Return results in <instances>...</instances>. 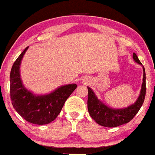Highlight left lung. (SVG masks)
<instances>
[{"label": "left lung", "instance_id": "left-lung-1", "mask_svg": "<svg viewBox=\"0 0 155 155\" xmlns=\"http://www.w3.org/2000/svg\"><path fill=\"white\" fill-rule=\"evenodd\" d=\"M133 59L136 63L141 64L138 56L133 53ZM144 76L141 93L135 103L123 109H113L106 106L97 99L92 89L88 87V111L90 116L99 125L108 128H114L129 122L140 110L144 101L146 94L145 70L143 66Z\"/></svg>", "mask_w": 155, "mask_h": 155}]
</instances>
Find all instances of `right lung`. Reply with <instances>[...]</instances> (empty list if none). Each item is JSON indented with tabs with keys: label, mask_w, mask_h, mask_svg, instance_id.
<instances>
[{
	"label": "right lung",
	"mask_w": 155,
	"mask_h": 155,
	"mask_svg": "<svg viewBox=\"0 0 155 155\" xmlns=\"http://www.w3.org/2000/svg\"><path fill=\"white\" fill-rule=\"evenodd\" d=\"M27 48L18 56L11 68L10 75L11 103L17 113L26 121L36 125H46L58 116L66 100L77 86L66 85L58 88L49 95L40 96L27 90L20 77V65Z\"/></svg>",
	"instance_id": "1"
}]
</instances>
